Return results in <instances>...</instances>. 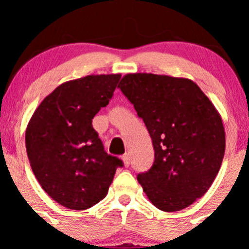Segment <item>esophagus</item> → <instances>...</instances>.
Segmentation results:
<instances>
[{
	"instance_id": "1",
	"label": "esophagus",
	"mask_w": 249,
	"mask_h": 249,
	"mask_svg": "<svg viewBox=\"0 0 249 249\" xmlns=\"http://www.w3.org/2000/svg\"><path fill=\"white\" fill-rule=\"evenodd\" d=\"M122 160H123V162H124V166H129L130 165V157H129V154H124L122 157Z\"/></svg>"
}]
</instances>
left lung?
Segmentation results:
<instances>
[{
	"instance_id": "8db88e82",
	"label": "left lung",
	"mask_w": 249,
	"mask_h": 249,
	"mask_svg": "<svg viewBox=\"0 0 249 249\" xmlns=\"http://www.w3.org/2000/svg\"><path fill=\"white\" fill-rule=\"evenodd\" d=\"M118 88L152 137L154 164L137 176L149 201L165 212L194 203L210 189L224 158L225 131L218 110L188 78L127 73Z\"/></svg>"
}]
</instances>
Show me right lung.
I'll return each instance as SVG.
<instances>
[{"label":"right lung","mask_w":249,"mask_h":249,"mask_svg":"<svg viewBox=\"0 0 249 249\" xmlns=\"http://www.w3.org/2000/svg\"><path fill=\"white\" fill-rule=\"evenodd\" d=\"M122 74H90L62 83L41 102L26 132L27 158L44 192L83 211L108 193L123 161L107 154L92 118L112 99Z\"/></svg>","instance_id":"right-lung-1"}]
</instances>
